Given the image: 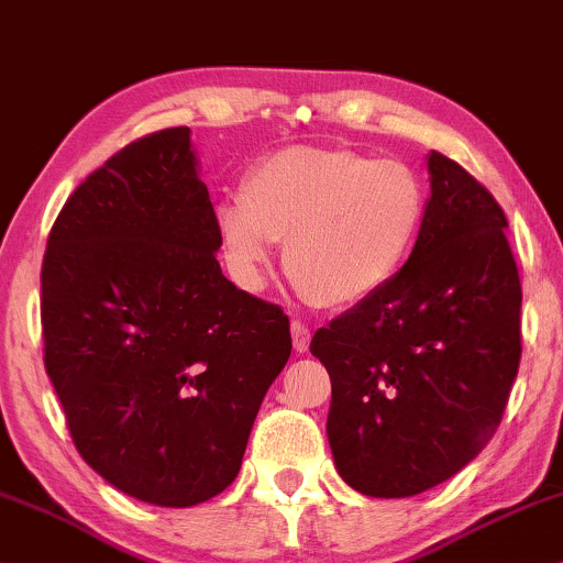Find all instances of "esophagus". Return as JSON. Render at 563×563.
I'll use <instances>...</instances> for the list:
<instances>
[{
  "label": "esophagus",
  "mask_w": 563,
  "mask_h": 563,
  "mask_svg": "<svg viewBox=\"0 0 563 563\" xmlns=\"http://www.w3.org/2000/svg\"><path fill=\"white\" fill-rule=\"evenodd\" d=\"M290 338H294V351L296 353L309 351V343H311L309 327L301 324V322H294V324H290Z\"/></svg>",
  "instance_id": "obj_1"
}]
</instances>
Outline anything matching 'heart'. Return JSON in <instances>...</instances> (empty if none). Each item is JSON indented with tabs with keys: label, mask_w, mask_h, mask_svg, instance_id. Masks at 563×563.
<instances>
[{
	"label": "heart",
	"mask_w": 563,
	"mask_h": 563,
	"mask_svg": "<svg viewBox=\"0 0 563 563\" xmlns=\"http://www.w3.org/2000/svg\"><path fill=\"white\" fill-rule=\"evenodd\" d=\"M426 218V191L408 163L351 147L290 145L246 174L241 197L218 205L231 269L257 286L275 241L286 275L324 309H353L395 280Z\"/></svg>",
	"instance_id": "b5f03b06"
}]
</instances>
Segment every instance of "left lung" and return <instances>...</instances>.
I'll return each mask as SVG.
<instances>
[{
	"label": "left lung",
	"instance_id": "1",
	"mask_svg": "<svg viewBox=\"0 0 563 563\" xmlns=\"http://www.w3.org/2000/svg\"><path fill=\"white\" fill-rule=\"evenodd\" d=\"M426 168L431 191L410 260L311 338L332 382L334 467L374 499L423 494L478 457L522 353L504 210L441 153L426 155Z\"/></svg>",
	"mask_w": 563,
	"mask_h": 563
}]
</instances>
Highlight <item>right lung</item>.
Wrapping results in <instances>:
<instances>
[{
	"instance_id": "obj_1",
	"label": "right lung",
	"mask_w": 563,
	"mask_h": 563,
	"mask_svg": "<svg viewBox=\"0 0 563 563\" xmlns=\"http://www.w3.org/2000/svg\"><path fill=\"white\" fill-rule=\"evenodd\" d=\"M189 126L85 179L48 233L44 361L77 452L132 499L195 507L239 475L290 355L280 306L239 290Z\"/></svg>"
}]
</instances>
